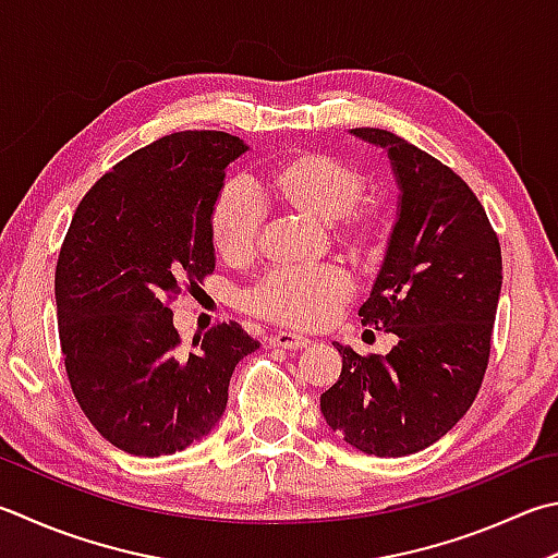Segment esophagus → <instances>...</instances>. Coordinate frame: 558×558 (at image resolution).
<instances>
[{"label":"esophagus","mask_w":558,"mask_h":558,"mask_svg":"<svg viewBox=\"0 0 558 558\" xmlns=\"http://www.w3.org/2000/svg\"><path fill=\"white\" fill-rule=\"evenodd\" d=\"M265 342L269 347H281V350H303V347H308V338H303V335H296V332L269 335Z\"/></svg>","instance_id":"obj_1"}]
</instances>
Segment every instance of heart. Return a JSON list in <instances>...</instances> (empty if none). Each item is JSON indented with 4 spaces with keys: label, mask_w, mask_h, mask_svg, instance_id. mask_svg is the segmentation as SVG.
<instances>
[{
    "label": "heart",
    "mask_w": 558,
    "mask_h": 558,
    "mask_svg": "<svg viewBox=\"0 0 558 558\" xmlns=\"http://www.w3.org/2000/svg\"><path fill=\"white\" fill-rule=\"evenodd\" d=\"M360 165L320 150L281 157L262 180V194L281 208L328 223L330 235L356 265L376 271L388 259L396 216L378 196H364ZM265 214L243 184L218 189L208 208V238L220 259L245 265L259 250ZM352 279L335 265L279 269L247 293L245 306L259 318L293 330L328 325L352 296Z\"/></svg>",
    "instance_id": "obj_1"
}]
</instances>
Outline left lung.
Here are the masks:
<instances>
[{
  "label": "left lung",
  "instance_id": "left-lung-1",
  "mask_svg": "<svg viewBox=\"0 0 558 558\" xmlns=\"http://www.w3.org/2000/svg\"><path fill=\"white\" fill-rule=\"evenodd\" d=\"M354 135L388 150L403 192L391 252L360 308L362 325L396 335V347L384 356L335 342L342 374L320 410L364 454L405 457L445 437L476 401L502 283L500 243L451 167L381 129Z\"/></svg>",
  "mask_w": 558,
  "mask_h": 558
}]
</instances>
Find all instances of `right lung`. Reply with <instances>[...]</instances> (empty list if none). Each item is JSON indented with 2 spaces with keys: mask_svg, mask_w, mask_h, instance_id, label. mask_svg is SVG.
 <instances>
[{
  "mask_svg": "<svg viewBox=\"0 0 558 558\" xmlns=\"http://www.w3.org/2000/svg\"><path fill=\"white\" fill-rule=\"evenodd\" d=\"M245 150L226 131L165 135L94 182L62 240L68 381L94 429L129 454H172L204 437L223 415L235 364L259 347L230 320L184 354L170 311L214 275L208 208Z\"/></svg>",
  "mask_w": 558,
  "mask_h": 558,
  "instance_id": "right-lung-1",
  "label": "right lung"
}]
</instances>
